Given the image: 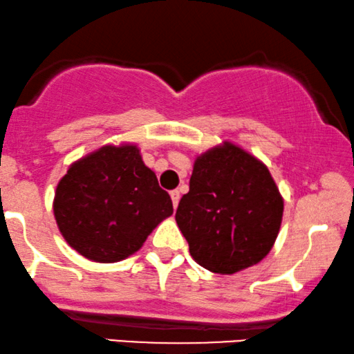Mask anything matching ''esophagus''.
Returning a JSON list of instances; mask_svg holds the SVG:
<instances>
[{
    "label": "esophagus",
    "instance_id": "34e87169",
    "mask_svg": "<svg viewBox=\"0 0 354 354\" xmlns=\"http://www.w3.org/2000/svg\"><path fill=\"white\" fill-rule=\"evenodd\" d=\"M170 198H172L174 208H177L178 200H180V192H178V190H172V192H170Z\"/></svg>",
    "mask_w": 354,
    "mask_h": 354
}]
</instances>
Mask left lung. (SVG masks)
Segmentation results:
<instances>
[{
	"label": "left lung",
	"instance_id": "obj_1",
	"mask_svg": "<svg viewBox=\"0 0 354 354\" xmlns=\"http://www.w3.org/2000/svg\"><path fill=\"white\" fill-rule=\"evenodd\" d=\"M283 198L269 169L231 142L197 157L176 221L190 256L216 274L264 259L281 230Z\"/></svg>",
	"mask_w": 354,
	"mask_h": 354
}]
</instances>
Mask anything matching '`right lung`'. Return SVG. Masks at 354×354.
<instances>
[{
    "mask_svg": "<svg viewBox=\"0 0 354 354\" xmlns=\"http://www.w3.org/2000/svg\"><path fill=\"white\" fill-rule=\"evenodd\" d=\"M172 213V200L134 144H108L75 160L54 197V216L65 241L95 263H118L134 254Z\"/></svg>",
    "mask_w": 354,
    "mask_h": 354,
    "instance_id": "add662e5",
    "label": "right lung"
}]
</instances>
